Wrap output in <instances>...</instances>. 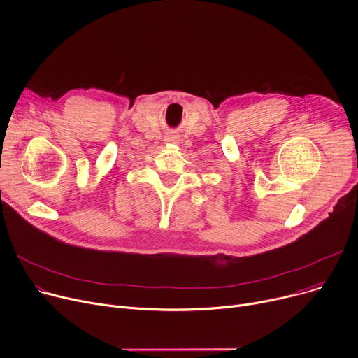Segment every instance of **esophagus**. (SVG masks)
Returning <instances> with one entry per match:
<instances>
[{
    "label": "esophagus",
    "instance_id": "1",
    "mask_svg": "<svg viewBox=\"0 0 358 358\" xmlns=\"http://www.w3.org/2000/svg\"><path fill=\"white\" fill-rule=\"evenodd\" d=\"M177 141H178V138L176 135H168L165 138V142H168V143H177Z\"/></svg>",
    "mask_w": 358,
    "mask_h": 358
}]
</instances>
